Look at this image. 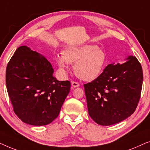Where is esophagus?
Segmentation results:
<instances>
[{
    "mask_svg": "<svg viewBox=\"0 0 150 150\" xmlns=\"http://www.w3.org/2000/svg\"><path fill=\"white\" fill-rule=\"evenodd\" d=\"M71 86H72L74 88L78 87H79V86H80V84L79 83H77V82L72 81V82H71Z\"/></svg>",
    "mask_w": 150,
    "mask_h": 150,
    "instance_id": "34e87169",
    "label": "esophagus"
}]
</instances>
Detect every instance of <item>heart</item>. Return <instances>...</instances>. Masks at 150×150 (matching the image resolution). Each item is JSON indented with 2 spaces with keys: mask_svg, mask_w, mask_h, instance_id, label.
I'll list each match as a JSON object with an SVG mask.
<instances>
[{
  "mask_svg": "<svg viewBox=\"0 0 150 150\" xmlns=\"http://www.w3.org/2000/svg\"><path fill=\"white\" fill-rule=\"evenodd\" d=\"M61 70L66 71L69 63L74 65L76 76L85 81H92L102 74L107 65L105 52L96 45L87 44L69 47L63 50V54L56 57Z\"/></svg>",
  "mask_w": 150,
  "mask_h": 150,
  "instance_id": "heart-1",
  "label": "heart"
}]
</instances>
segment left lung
<instances>
[{
	"instance_id": "1",
	"label": "left lung",
	"mask_w": 150,
	"mask_h": 150,
	"mask_svg": "<svg viewBox=\"0 0 150 150\" xmlns=\"http://www.w3.org/2000/svg\"><path fill=\"white\" fill-rule=\"evenodd\" d=\"M142 67L135 57L108 65L98 79L84 85L88 112L96 123L110 126L135 111L141 97Z\"/></svg>"
}]
</instances>
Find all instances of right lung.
<instances>
[{"label":"right lung","mask_w":150,"mask_h":150,"mask_svg":"<svg viewBox=\"0 0 150 150\" xmlns=\"http://www.w3.org/2000/svg\"><path fill=\"white\" fill-rule=\"evenodd\" d=\"M45 57L22 46L6 69V86L13 110L22 122L40 126L58 117L70 91V82L59 81Z\"/></svg>","instance_id":"right-lung-1"}]
</instances>
